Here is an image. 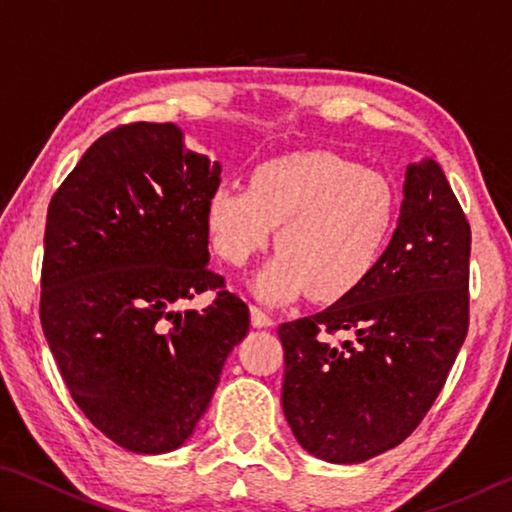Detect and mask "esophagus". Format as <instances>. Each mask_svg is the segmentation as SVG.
<instances>
[{"instance_id": "obj_1", "label": "esophagus", "mask_w": 512, "mask_h": 512, "mask_svg": "<svg viewBox=\"0 0 512 512\" xmlns=\"http://www.w3.org/2000/svg\"><path fill=\"white\" fill-rule=\"evenodd\" d=\"M250 320H253L255 327H271L273 325V318L268 316L264 309H259L255 305H250Z\"/></svg>"}]
</instances>
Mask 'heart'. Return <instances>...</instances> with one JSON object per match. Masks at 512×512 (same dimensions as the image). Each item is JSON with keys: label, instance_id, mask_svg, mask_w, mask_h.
<instances>
[{"label": "heart", "instance_id": "b5f03b06", "mask_svg": "<svg viewBox=\"0 0 512 512\" xmlns=\"http://www.w3.org/2000/svg\"><path fill=\"white\" fill-rule=\"evenodd\" d=\"M397 225V192L384 173L327 151L291 153L255 167L250 187L216 185L205 203L214 253L241 266L271 244L280 250L253 280L266 302L309 293L334 302L375 271Z\"/></svg>", "mask_w": 512, "mask_h": 512}]
</instances>
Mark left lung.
Instances as JSON below:
<instances>
[{
    "label": "left lung",
    "instance_id": "1",
    "mask_svg": "<svg viewBox=\"0 0 512 512\" xmlns=\"http://www.w3.org/2000/svg\"><path fill=\"white\" fill-rule=\"evenodd\" d=\"M472 232L436 160L406 167L384 257L350 296L282 323V409L302 449L363 463L409 438L443 391L470 325ZM350 331L341 349L326 334Z\"/></svg>",
    "mask_w": 512,
    "mask_h": 512
}]
</instances>
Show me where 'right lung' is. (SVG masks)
Wrapping results in <instances>:
<instances>
[{
	"mask_svg": "<svg viewBox=\"0 0 512 512\" xmlns=\"http://www.w3.org/2000/svg\"><path fill=\"white\" fill-rule=\"evenodd\" d=\"M219 176L176 124L135 121L99 137L49 203L42 332L85 418L128 452L183 445L248 334V305L207 266ZM207 288L210 308L175 309Z\"/></svg>",
	"mask_w": 512,
	"mask_h": 512,
	"instance_id": "right-lung-1",
	"label": "right lung"
}]
</instances>
